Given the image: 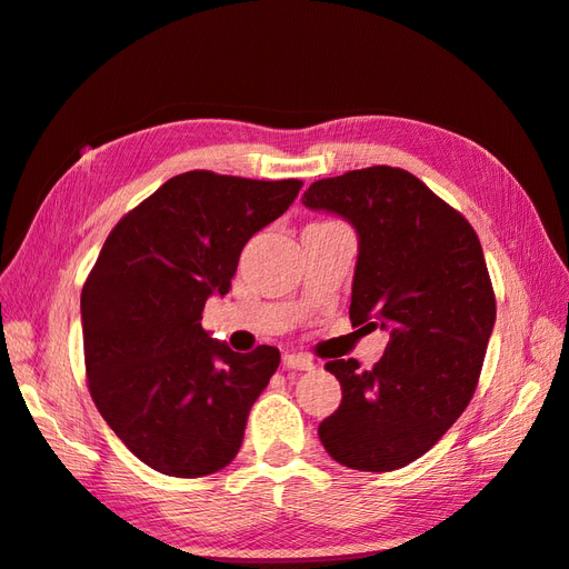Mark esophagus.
Wrapping results in <instances>:
<instances>
[{"label": "esophagus", "instance_id": "1", "mask_svg": "<svg viewBox=\"0 0 569 569\" xmlns=\"http://www.w3.org/2000/svg\"><path fill=\"white\" fill-rule=\"evenodd\" d=\"M282 363L287 366V368H292V370H311L315 368V361H311L309 356H305V353H284V358H282Z\"/></svg>", "mask_w": 569, "mask_h": 569}]
</instances>
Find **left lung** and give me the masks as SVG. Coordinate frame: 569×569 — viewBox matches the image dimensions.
Segmentation results:
<instances>
[{
  "label": "left lung",
  "mask_w": 569,
  "mask_h": 569,
  "mask_svg": "<svg viewBox=\"0 0 569 569\" xmlns=\"http://www.w3.org/2000/svg\"><path fill=\"white\" fill-rule=\"evenodd\" d=\"M301 203L351 223V321L390 331L373 370H361L356 358L323 366L343 398L319 425L321 445L349 469L408 467L477 390L496 321L481 242L467 218L392 167L315 181Z\"/></svg>",
  "instance_id": "8db88e82"
}]
</instances>
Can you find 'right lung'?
<instances>
[{
  "mask_svg": "<svg viewBox=\"0 0 569 569\" xmlns=\"http://www.w3.org/2000/svg\"><path fill=\"white\" fill-rule=\"evenodd\" d=\"M301 181L187 171L112 228L80 295L90 396L147 467L196 479L236 459L252 402L280 366L274 346L236 353L201 329L246 242Z\"/></svg>",
  "mask_w": 569,
  "mask_h": 569,
  "instance_id": "obj_1",
  "label": "right lung"
}]
</instances>
